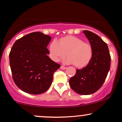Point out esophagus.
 Instances as JSON below:
<instances>
[{
    "instance_id": "esophagus-1",
    "label": "esophagus",
    "mask_w": 122,
    "mask_h": 122,
    "mask_svg": "<svg viewBox=\"0 0 122 122\" xmlns=\"http://www.w3.org/2000/svg\"><path fill=\"white\" fill-rule=\"evenodd\" d=\"M60 69H62V70H65V69H66V67L64 66H63V65H61V67H60Z\"/></svg>"
}]
</instances>
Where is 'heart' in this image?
Here are the masks:
<instances>
[{
    "instance_id": "heart-1",
    "label": "heart",
    "mask_w": 122,
    "mask_h": 122,
    "mask_svg": "<svg viewBox=\"0 0 122 122\" xmlns=\"http://www.w3.org/2000/svg\"><path fill=\"white\" fill-rule=\"evenodd\" d=\"M49 55L55 61H58L66 56L65 62L67 64H74L82 68L87 66L93 56V49L90 44L83 42L82 39L74 36H67L53 40L49 45Z\"/></svg>"
}]
</instances>
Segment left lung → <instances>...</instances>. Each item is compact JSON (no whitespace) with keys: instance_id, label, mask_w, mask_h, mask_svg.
I'll return each mask as SVG.
<instances>
[{"instance_id":"1","label":"left lung","mask_w":122,"mask_h":122,"mask_svg":"<svg viewBox=\"0 0 122 122\" xmlns=\"http://www.w3.org/2000/svg\"><path fill=\"white\" fill-rule=\"evenodd\" d=\"M93 49V56L89 64L69 80V85L76 93L90 95L103 85L110 68L111 56L107 44L92 32L83 30Z\"/></svg>"}]
</instances>
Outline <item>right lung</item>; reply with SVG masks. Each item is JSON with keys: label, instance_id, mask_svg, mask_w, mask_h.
I'll return each mask as SVG.
<instances>
[{"label": "right lung", "instance_id": "1", "mask_svg": "<svg viewBox=\"0 0 122 122\" xmlns=\"http://www.w3.org/2000/svg\"><path fill=\"white\" fill-rule=\"evenodd\" d=\"M51 36L35 32L15 41L10 53L13 80L19 89L31 94H42L49 89L60 64L48 56Z\"/></svg>", "mask_w": 122, "mask_h": 122}]
</instances>
